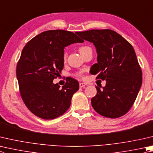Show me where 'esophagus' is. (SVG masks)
Here are the masks:
<instances>
[{"label":"esophagus","instance_id":"34e87169","mask_svg":"<svg viewBox=\"0 0 153 153\" xmlns=\"http://www.w3.org/2000/svg\"><path fill=\"white\" fill-rule=\"evenodd\" d=\"M85 85H86V84H85V83H84V82L79 83V88H84Z\"/></svg>","mask_w":153,"mask_h":153}]
</instances>
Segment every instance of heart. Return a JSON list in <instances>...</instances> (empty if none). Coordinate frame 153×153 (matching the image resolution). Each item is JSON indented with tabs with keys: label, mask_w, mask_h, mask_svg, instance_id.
Instances as JSON below:
<instances>
[{
	"label": "heart",
	"mask_w": 153,
	"mask_h": 153,
	"mask_svg": "<svg viewBox=\"0 0 153 153\" xmlns=\"http://www.w3.org/2000/svg\"><path fill=\"white\" fill-rule=\"evenodd\" d=\"M88 49H90V48H89V47H87V46L82 47V48H80L79 49L80 53L82 54L83 52H84L85 51H86V50ZM63 59H64V60L66 59V58H67V53H66V52L63 53ZM75 76H76L77 77H83V73L82 71H77V72H76V74H75Z\"/></svg>",
	"instance_id": "b5f03b06"
}]
</instances>
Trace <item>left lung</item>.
Segmentation results:
<instances>
[{"label": "left lung", "instance_id": "1", "mask_svg": "<svg viewBox=\"0 0 153 153\" xmlns=\"http://www.w3.org/2000/svg\"><path fill=\"white\" fill-rule=\"evenodd\" d=\"M76 34L93 43L98 53V63L91 66L96 79L105 80V87L96 86L91 98L96 112L106 118H117L128 112L142 85V70L128 41L114 30L91 29Z\"/></svg>", "mask_w": 153, "mask_h": 153}]
</instances>
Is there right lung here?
Returning a JSON list of instances; mask_svg holds the SVG:
<instances>
[{
	"instance_id": "obj_1",
	"label": "right lung",
	"mask_w": 153,
	"mask_h": 153,
	"mask_svg": "<svg viewBox=\"0 0 153 153\" xmlns=\"http://www.w3.org/2000/svg\"><path fill=\"white\" fill-rule=\"evenodd\" d=\"M84 40L64 30H46L24 47L16 65L19 91L25 104L38 117L51 120L63 115L79 90L77 80L69 77L62 88L53 80L63 68L64 48Z\"/></svg>"
}]
</instances>
